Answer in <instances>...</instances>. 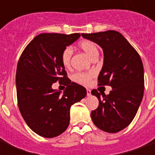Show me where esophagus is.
Masks as SVG:
<instances>
[{
	"label": "esophagus",
	"mask_w": 155,
	"mask_h": 155,
	"mask_svg": "<svg viewBox=\"0 0 155 155\" xmlns=\"http://www.w3.org/2000/svg\"><path fill=\"white\" fill-rule=\"evenodd\" d=\"M91 94V90H88V89H87V96H90Z\"/></svg>",
	"instance_id": "esophagus-1"
}]
</instances>
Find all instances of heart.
I'll use <instances>...</instances> for the list:
<instances>
[{"instance_id":"heart-1","label":"heart","mask_w":155,"mask_h":155,"mask_svg":"<svg viewBox=\"0 0 155 155\" xmlns=\"http://www.w3.org/2000/svg\"><path fill=\"white\" fill-rule=\"evenodd\" d=\"M79 47L81 48L82 51H84L85 54H87L91 60L98 56L99 51H98L97 45L94 44V42L91 41H82L79 43ZM71 56H72V50L71 47H66L64 49L62 54H61V61L64 67H70L71 62ZM93 73H76L74 74L73 79L76 82L81 83V84H88L90 82L91 78L92 77Z\"/></svg>"}]
</instances>
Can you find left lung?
Wrapping results in <instances>:
<instances>
[{
	"label": "left lung",
	"instance_id": "1",
	"mask_svg": "<svg viewBox=\"0 0 155 155\" xmlns=\"http://www.w3.org/2000/svg\"><path fill=\"white\" fill-rule=\"evenodd\" d=\"M99 45L104 63L99 85H110L109 94L93 90L99 106L91 112L95 126L107 133H117L130 124L139 110L144 90L143 66L140 54L129 41L115 31L81 34Z\"/></svg>",
	"mask_w": 155,
	"mask_h": 155
}]
</instances>
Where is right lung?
Segmentation results:
<instances>
[{"mask_svg":"<svg viewBox=\"0 0 155 155\" xmlns=\"http://www.w3.org/2000/svg\"><path fill=\"white\" fill-rule=\"evenodd\" d=\"M80 37L79 33L40 34L29 43L18 61L15 84L19 110L31 130L45 138L65 131L71 105L87 93L84 86L66 77L61 61L63 51ZM57 81L67 85L63 93L52 88Z\"/></svg>","mask_w":155,"mask_h":155,"instance_id":"1","label":"right lung"}]
</instances>
